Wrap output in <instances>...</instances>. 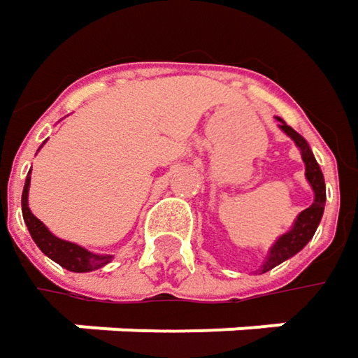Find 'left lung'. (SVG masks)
I'll use <instances>...</instances> for the list:
<instances>
[{
	"label": "left lung",
	"instance_id": "1",
	"mask_svg": "<svg viewBox=\"0 0 358 358\" xmlns=\"http://www.w3.org/2000/svg\"><path fill=\"white\" fill-rule=\"evenodd\" d=\"M278 120H280V129L288 134V136L296 143V147L300 149L302 161H304V165H306V179H308V183H310V187H313L314 191V203L308 207V209H304V211L296 217L292 229L286 231L284 236H280L276 240V243L270 248L268 258L264 262V266L259 268L262 274L268 272V270H272V268H276L278 264H282L284 259L292 258V256L298 254L308 241L313 240L314 231H316V227H318L320 220H322V213H324V203H327L324 177H322V171L318 167V163H316V159H314V155L313 151H310V147H308V143H306V138H304L302 134L296 133L292 127H288L282 118H278Z\"/></svg>",
	"mask_w": 358,
	"mask_h": 358
}]
</instances>
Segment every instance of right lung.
<instances>
[{
    "mask_svg": "<svg viewBox=\"0 0 358 358\" xmlns=\"http://www.w3.org/2000/svg\"><path fill=\"white\" fill-rule=\"evenodd\" d=\"M27 193H29V173H27L26 177L24 193H22V213H24V222H26L27 229H29L31 240L36 241V245L44 252L48 258L54 259L56 264H60L62 268L70 270V272H92V270H99L102 266H106L113 259V256L92 254V252L84 250L78 243H72V241L56 238L29 211V207H27Z\"/></svg>",
    "mask_w": 358,
    "mask_h": 358,
    "instance_id": "add662e5",
    "label": "right lung"
}]
</instances>
